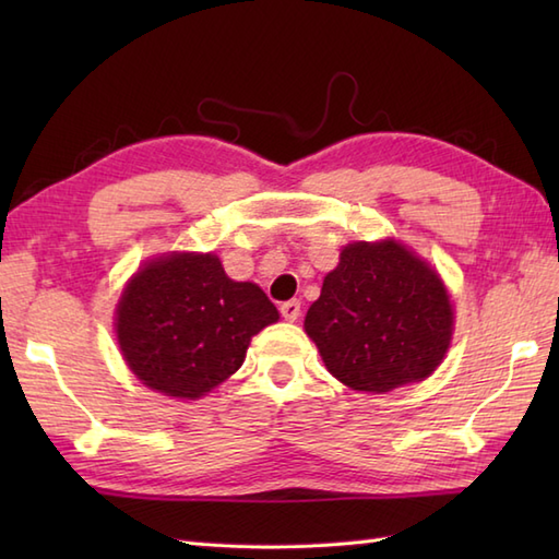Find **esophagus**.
<instances>
[{"label": "esophagus", "mask_w": 559, "mask_h": 559, "mask_svg": "<svg viewBox=\"0 0 559 559\" xmlns=\"http://www.w3.org/2000/svg\"><path fill=\"white\" fill-rule=\"evenodd\" d=\"M300 312H302V305H300V300H288V302H283L281 305V314L288 319V322H295V319L300 317Z\"/></svg>", "instance_id": "obj_1"}]
</instances>
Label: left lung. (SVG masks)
<instances>
[{"mask_svg":"<svg viewBox=\"0 0 559 559\" xmlns=\"http://www.w3.org/2000/svg\"><path fill=\"white\" fill-rule=\"evenodd\" d=\"M326 370L355 391L384 394L444 360L454 310L439 273L396 240L343 247L305 317Z\"/></svg>","mask_w":559,"mask_h":559,"instance_id":"left-lung-1","label":"left lung"}]
</instances>
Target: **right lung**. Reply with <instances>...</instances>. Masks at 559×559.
<instances>
[{
    "instance_id": "1",
    "label": "right lung",
    "mask_w": 559,
    "mask_h": 559,
    "mask_svg": "<svg viewBox=\"0 0 559 559\" xmlns=\"http://www.w3.org/2000/svg\"><path fill=\"white\" fill-rule=\"evenodd\" d=\"M278 322L257 283L225 276L216 254L151 259L117 302V343L141 382L175 399H199L240 370L249 341Z\"/></svg>"
}]
</instances>
